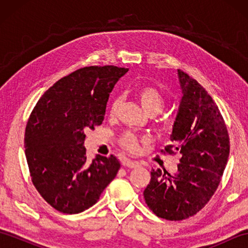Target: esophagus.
Segmentation results:
<instances>
[{"label": "esophagus", "instance_id": "esophagus-1", "mask_svg": "<svg viewBox=\"0 0 248 248\" xmlns=\"http://www.w3.org/2000/svg\"><path fill=\"white\" fill-rule=\"evenodd\" d=\"M123 166L128 167V168H136L140 166V163L136 161H131V160H124L123 161Z\"/></svg>", "mask_w": 248, "mask_h": 248}]
</instances>
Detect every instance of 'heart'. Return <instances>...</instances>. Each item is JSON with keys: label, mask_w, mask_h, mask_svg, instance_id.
Returning a JSON list of instances; mask_svg holds the SVG:
<instances>
[{"label": "heart", "mask_w": 248, "mask_h": 248, "mask_svg": "<svg viewBox=\"0 0 248 248\" xmlns=\"http://www.w3.org/2000/svg\"><path fill=\"white\" fill-rule=\"evenodd\" d=\"M136 97L139 98L140 104L147 110V113L150 115L159 114L163 110L165 104V100L163 93L154 85H143L140 86L135 91ZM124 98L121 94H116L110 99L108 104V114L110 117H116L118 114V110L123 104ZM144 140L134 133L125 132L118 139L119 145L124 149L130 152H136L140 148V144Z\"/></svg>", "instance_id": "b5f03b06"}]
</instances>
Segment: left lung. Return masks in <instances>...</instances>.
Returning <instances> with one entry per match:
<instances>
[{"label": "left lung", "mask_w": 248, "mask_h": 248, "mask_svg": "<svg viewBox=\"0 0 248 248\" xmlns=\"http://www.w3.org/2000/svg\"><path fill=\"white\" fill-rule=\"evenodd\" d=\"M182 99L162 154H180L178 171L152 170L144 198L156 217L182 220L199 212L217 191L227 164L230 141L217 105L200 84L178 69Z\"/></svg>", "instance_id": "left-lung-1"}]
</instances>
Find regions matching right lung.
I'll list each match as a JSON object with an SVG mask.
<instances>
[{
  "mask_svg": "<svg viewBox=\"0 0 248 248\" xmlns=\"http://www.w3.org/2000/svg\"><path fill=\"white\" fill-rule=\"evenodd\" d=\"M127 71L116 66L80 68L51 86L31 110L24 134L30 176L57 211L77 214L93 207L117 175L116 156L87 160L84 132L102 124L109 93Z\"/></svg>",
  "mask_w": 248,
  "mask_h": 248,
  "instance_id": "right-lung-1",
  "label": "right lung"
}]
</instances>
